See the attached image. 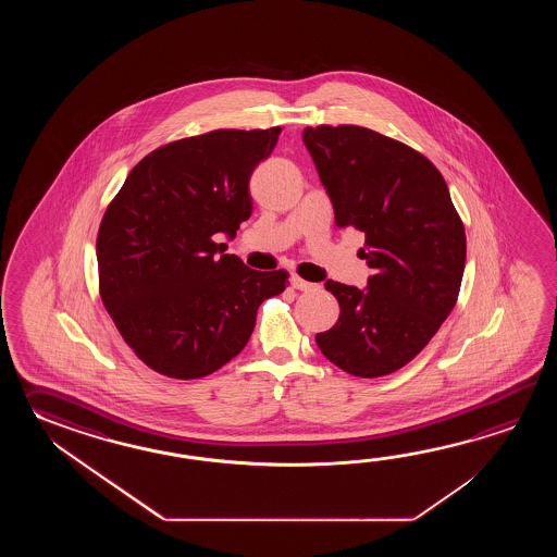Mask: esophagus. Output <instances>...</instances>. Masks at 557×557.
<instances>
[{
    "mask_svg": "<svg viewBox=\"0 0 557 557\" xmlns=\"http://www.w3.org/2000/svg\"><path fill=\"white\" fill-rule=\"evenodd\" d=\"M293 286H295L296 290H317L319 288V284L308 283L305 278H300V276H293Z\"/></svg>",
    "mask_w": 557,
    "mask_h": 557,
    "instance_id": "1",
    "label": "esophagus"
}]
</instances>
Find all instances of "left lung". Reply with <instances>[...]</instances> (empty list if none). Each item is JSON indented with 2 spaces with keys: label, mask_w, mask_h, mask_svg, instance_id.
Listing matches in <instances>:
<instances>
[{
  "label": "left lung",
  "mask_w": 557,
  "mask_h": 557,
  "mask_svg": "<svg viewBox=\"0 0 557 557\" xmlns=\"http://www.w3.org/2000/svg\"><path fill=\"white\" fill-rule=\"evenodd\" d=\"M302 141L341 228L364 233V288L326 281L341 319L320 352L360 379L391 374L448 319L462 284L466 233L438 169L408 145L356 125H320Z\"/></svg>",
  "instance_id": "obj_1"
}]
</instances>
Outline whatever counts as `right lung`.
I'll list each match as a JSON object with an SVG mask.
<instances>
[{
  "label": "right lung",
  "mask_w": 557,
  "mask_h": 557,
  "mask_svg": "<svg viewBox=\"0 0 557 557\" xmlns=\"http://www.w3.org/2000/svg\"><path fill=\"white\" fill-rule=\"evenodd\" d=\"M281 127L219 129L154 149L131 171L97 235L99 290L123 341L171 379H202L245 348L288 274L225 252L252 213V171Z\"/></svg>",
  "instance_id": "right-lung-1"
}]
</instances>
